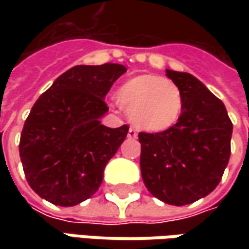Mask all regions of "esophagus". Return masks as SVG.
Segmentation results:
<instances>
[{"instance_id":"esophagus-1","label":"esophagus","mask_w":249,"mask_h":249,"mask_svg":"<svg viewBox=\"0 0 249 249\" xmlns=\"http://www.w3.org/2000/svg\"><path fill=\"white\" fill-rule=\"evenodd\" d=\"M127 137L131 140H134V139H137V131L134 129H130L129 131H127Z\"/></svg>"}]
</instances>
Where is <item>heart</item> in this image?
<instances>
[{
  "instance_id": "b5f03b06",
  "label": "heart",
  "mask_w": 249,
  "mask_h": 249,
  "mask_svg": "<svg viewBox=\"0 0 249 249\" xmlns=\"http://www.w3.org/2000/svg\"><path fill=\"white\" fill-rule=\"evenodd\" d=\"M116 101L133 126L151 134L173 129L184 109L180 87L158 74H140L129 79L118 91Z\"/></svg>"
}]
</instances>
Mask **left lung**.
<instances>
[{
  "instance_id": "1",
  "label": "left lung",
  "mask_w": 249,
  "mask_h": 249,
  "mask_svg": "<svg viewBox=\"0 0 249 249\" xmlns=\"http://www.w3.org/2000/svg\"><path fill=\"white\" fill-rule=\"evenodd\" d=\"M184 97L183 115L165 133H140V167L148 191L169 205L211 194L230 158L233 123L225 104L193 74L166 69Z\"/></svg>"
}]
</instances>
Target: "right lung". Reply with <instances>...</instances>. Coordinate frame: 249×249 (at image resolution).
Returning <instances> with one entry per match:
<instances>
[{"instance_id": "add662e5", "label": "right lung", "mask_w": 249, "mask_h": 249, "mask_svg": "<svg viewBox=\"0 0 249 249\" xmlns=\"http://www.w3.org/2000/svg\"><path fill=\"white\" fill-rule=\"evenodd\" d=\"M119 63L77 65L36 101L24 122L19 154L29 186L43 199L74 206L100 188L104 169L129 126L101 124L105 97L126 72Z\"/></svg>"}]
</instances>
